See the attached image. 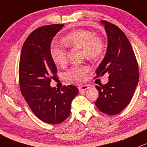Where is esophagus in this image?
<instances>
[{
	"label": "esophagus",
	"mask_w": 147,
	"mask_h": 147,
	"mask_svg": "<svg viewBox=\"0 0 147 147\" xmlns=\"http://www.w3.org/2000/svg\"><path fill=\"white\" fill-rule=\"evenodd\" d=\"M88 88H89V87L88 86H87V85H81V86H78V90H79V91L86 90H87Z\"/></svg>",
	"instance_id": "obj_1"
}]
</instances>
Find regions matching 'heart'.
<instances>
[{
    "mask_svg": "<svg viewBox=\"0 0 147 147\" xmlns=\"http://www.w3.org/2000/svg\"><path fill=\"white\" fill-rule=\"evenodd\" d=\"M63 42L71 48H80L83 57L95 60L102 54L104 45L102 40L91 31L87 30H74L65 36ZM51 57L54 63L59 66L65 64L67 61L66 49L59 45H53L51 48ZM90 68L88 65L75 66L71 68L66 74V78L74 81H82Z\"/></svg>",
    "mask_w": 147,
    "mask_h": 147,
    "instance_id": "heart-1",
    "label": "heart"
}]
</instances>
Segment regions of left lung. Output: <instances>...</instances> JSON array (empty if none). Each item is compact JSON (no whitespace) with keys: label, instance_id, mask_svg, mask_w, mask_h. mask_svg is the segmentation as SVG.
Returning a JSON list of instances; mask_svg holds the SVG:
<instances>
[{"label":"left lung","instance_id":"obj_1","mask_svg":"<svg viewBox=\"0 0 147 147\" xmlns=\"http://www.w3.org/2000/svg\"><path fill=\"white\" fill-rule=\"evenodd\" d=\"M107 36L105 57L98 66L97 76L109 74V81L96 86L99 92L96 105L109 115L118 114L128 105L139 82L137 59L129 41L118 27L101 20Z\"/></svg>","mask_w":147,"mask_h":147}]
</instances>
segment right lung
I'll return each instance as SVG.
<instances>
[{
	"instance_id": "right-lung-1",
	"label": "right lung",
	"mask_w": 147,
	"mask_h": 147,
	"mask_svg": "<svg viewBox=\"0 0 147 147\" xmlns=\"http://www.w3.org/2000/svg\"><path fill=\"white\" fill-rule=\"evenodd\" d=\"M63 25H45L33 31L21 51L19 82L21 93L34 114L48 124H59L70 115L71 101L78 93L76 86L61 90L50 86L57 69L51 57L53 37Z\"/></svg>"
}]
</instances>
